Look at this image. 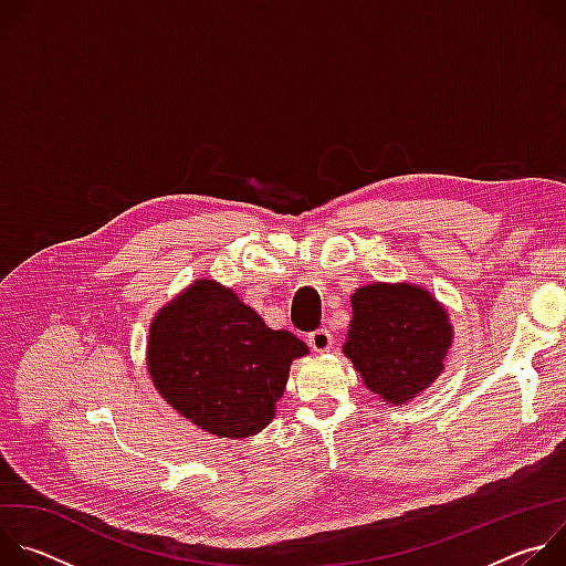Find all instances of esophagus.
<instances>
[{
    "instance_id": "obj_1",
    "label": "esophagus",
    "mask_w": 566,
    "mask_h": 566,
    "mask_svg": "<svg viewBox=\"0 0 566 566\" xmlns=\"http://www.w3.org/2000/svg\"><path fill=\"white\" fill-rule=\"evenodd\" d=\"M308 345H311V349H313V352H317V354H325V352H329V349H332V345H334V336H332V332H329V329H315L313 334H308Z\"/></svg>"
}]
</instances>
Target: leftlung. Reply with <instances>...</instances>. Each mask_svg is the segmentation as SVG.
Wrapping results in <instances>:
<instances>
[{
	"instance_id": "1",
	"label": "left lung",
	"mask_w": 566,
	"mask_h": 566,
	"mask_svg": "<svg viewBox=\"0 0 566 566\" xmlns=\"http://www.w3.org/2000/svg\"><path fill=\"white\" fill-rule=\"evenodd\" d=\"M345 356L367 389L402 406L443 371L454 332L448 311L419 284L374 282L352 295Z\"/></svg>"
}]
</instances>
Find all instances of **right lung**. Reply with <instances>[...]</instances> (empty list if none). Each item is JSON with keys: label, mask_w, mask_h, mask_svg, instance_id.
<instances>
[{"label": "right lung", "mask_w": 566, "mask_h": 566, "mask_svg": "<svg viewBox=\"0 0 566 566\" xmlns=\"http://www.w3.org/2000/svg\"><path fill=\"white\" fill-rule=\"evenodd\" d=\"M304 354L302 340L266 327L230 289L197 280L154 315L147 371L184 419L247 439L273 421L291 363Z\"/></svg>", "instance_id": "1"}]
</instances>
